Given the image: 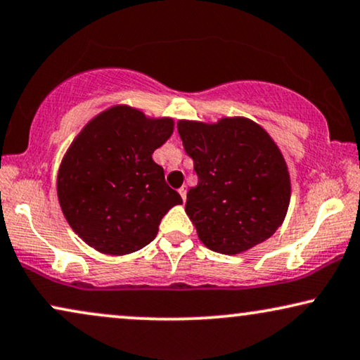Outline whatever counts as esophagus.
Listing matches in <instances>:
<instances>
[{
  "mask_svg": "<svg viewBox=\"0 0 360 360\" xmlns=\"http://www.w3.org/2000/svg\"><path fill=\"white\" fill-rule=\"evenodd\" d=\"M179 193H180L181 200H184V202H185V200H186V188H185V186H181V188L179 190Z\"/></svg>",
  "mask_w": 360,
  "mask_h": 360,
  "instance_id": "34e87169",
  "label": "esophagus"
}]
</instances>
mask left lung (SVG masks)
I'll use <instances>...</instances> for the list:
<instances>
[{
	"mask_svg": "<svg viewBox=\"0 0 360 360\" xmlns=\"http://www.w3.org/2000/svg\"><path fill=\"white\" fill-rule=\"evenodd\" d=\"M198 184L185 212L210 250L238 255L268 240L286 217L291 184L271 137L253 120L176 125Z\"/></svg>",
	"mask_w": 360,
	"mask_h": 360,
	"instance_id": "8db88e82",
	"label": "left lung"
}]
</instances>
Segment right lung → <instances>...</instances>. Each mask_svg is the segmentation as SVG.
Segmentation results:
<instances>
[{
    "mask_svg": "<svg viewBox=\"0 0 360 360\" xmlns=\"http://www.w3.org/2000/svg\"><path fill=\"white\" fill-rule=\"evenodd\" d=\"M174 132L172 119H147L117 105L92 119L63 158L58 197L74 231L101 253L129 255L157 236L181 197L152 153Z\"/></svg>",
    "mask_w": 360,
    "mask_h": 360,
    "instance_id": "add662e5",
    "label": "right lung"
}]
</instances>
